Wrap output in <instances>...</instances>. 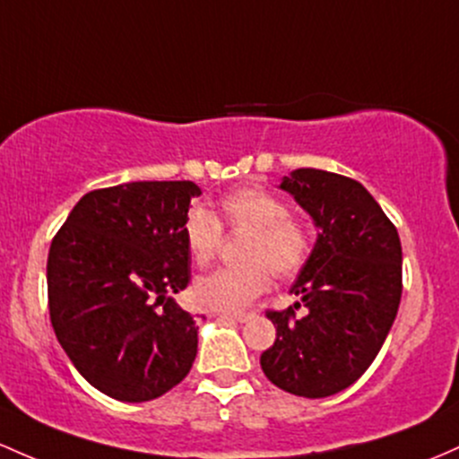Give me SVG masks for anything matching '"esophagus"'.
<instances>
[{"label":"esophagus","mask_w":459,"mask_h":459,"mask_svg":"<svg viewBox=\"0 0 459 459\" xmlns=\"http://www.w3.org/2000/svg\"><path fill=\"white\" fill-rule=\"evenodd\" d=\"M226 316H229V318L235 320V322H248V320L255 318V314H246V311H235V314H226Z\"/></svg>","instance_id":"1"}]
</instances>
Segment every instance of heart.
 Listing matches in <instances>:
<instances>
[{"label": "heart", "mask_w": 459, "mask_h": 459, "mask_svg": "<svg viewBox=\"0 0 459 459\" xmlns=\"http://www.w3.org/2000/svg\"><path fill=\"white\" fill-rule=\"evenodd\" d=\"M221 226L248 230L241 246V259L246 264L218 268L195 281L194 299L204 309H244L270 287V267L274 274L291 276L309 259V226L290 215L285 200L268 189L230 191L220 200L218 215L200 206L189 211L183 221V238L191 259L198 265H209L218 255Z\"/></svg>", "instance_id": "1"}]
</instances>
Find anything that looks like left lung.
<instances>
[{
    "mask_svg": "<svg viewBox=\"0 0 459 459\" xmlns=\"http://www.w3.org/2000/svg\"><path fill=\"white\" fill-rule=\"evenodd\" d=\"M314 224L318 239L291 294L299 303L268 311L276 340L261 355L281 390L325 399L355 384L384 346L403 291L396 226L357 180L300 168L281 180ZM303 304V319L294 308Z\"/></svg>",
    "mask_w": 459,
    "mask_h": 459,
    "instance_id": "1",
    "label": "left lung"
}]
</instances>
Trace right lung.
<instances>
[{
    "label": "right lung",
    "instance_id": "add662e5",
    "mask_svg": "<svg viewBox=\"0 0 459 459\" xmlns=\"http://www.w3.org/2000/svg\"><path fill=\"white\" fill-rule=\"evenodd\" d=\"M200 187L139 180L84 194L52 239L49 318L75 370L110 399L152 401L187 377L198 326L183 221Z\"/></svg>",
    "mask_w": 459,
    "mask_h": 459
}]
</instances>
